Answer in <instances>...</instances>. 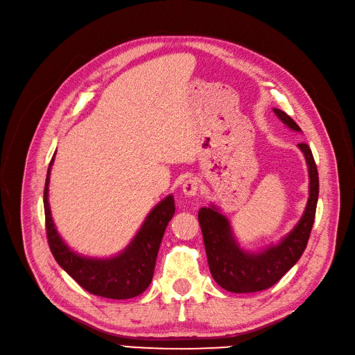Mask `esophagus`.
Masks as SVG:
<instances>
[{
  "instance_id": "34e87169",
  "label": "esophagus",
  "mask_w": 355,
  "mask_h": 355,
  "mask_svg": "<svg viewBox=\"0 0 355 355\" xmlns=\"http://www.w3.org/2000/svg\"><path fill=\"white\" fill-rule=\"evenodd\" d=\"M198 191V180L197 178H189L182 184V193L187 197H194Z\"/></svg>"
}]
</instances>
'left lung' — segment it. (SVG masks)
<instances>
[{
	"mask_svg": "<svg viewBox=\"0 0 355 355\" xmlns=\"http://www.w3.org/2000/svg\"><path fill=\"white\" fill-rule=\"evenodd\" d=\"M276 116L288 128L301 132L297 123L284 110L273 107ZM308 165L309 197L305 211L297 225L277 245H270L260 252L241 249L233 234L230 221L211 204L198 211V221L206 246L209 268L214 281L229 292L250 293L273 286L302 256L313 226L320 180L311 148L297 144Z\"/></svg>",
	"mask_w": 355,
	"mask_h": 355,
	"instance_id": "1",
	"label": "left lung"
}]
</instances>
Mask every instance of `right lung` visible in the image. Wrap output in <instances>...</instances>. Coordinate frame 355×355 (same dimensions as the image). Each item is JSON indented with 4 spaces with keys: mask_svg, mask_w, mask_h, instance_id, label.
Here are the masks:
<instances>
[{
    "mask_svg": "<svg viewBox=\"0 0 355 355\" xmlns=\"http://www.w3.org/2000/svg\"><path fill=\"white\" fill-rule=\"evenodd\" d=\"M50 161L44 185V216L50 250L58 262L83 289L109 297L129 300L141 295L153 281L157 254L168 223L175 213L174 197L168 196L149 211L132 241L116 256L98 259L73 252L55 230L49 204Z\"/></svg>",
    "mask_w": 355,
    "mask_h": 355,
    "instance_id": "obj_1",
    "label": "right lung"
}]
</instances>
